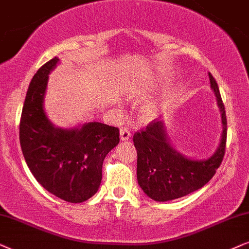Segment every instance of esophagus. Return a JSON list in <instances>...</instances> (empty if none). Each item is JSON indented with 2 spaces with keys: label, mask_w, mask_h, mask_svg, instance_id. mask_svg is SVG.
<instances>
[{
  "label": "esophagus",
  "mask_w": 249,
  "mask_h": 249,
  "mask_svg": "<svg viewBox=\"0 0 249 249\" xmlns=\"http://www.w3.org/2000/svg\"><path fill=\"white\" fill-rule=\"evenodd\" d=\"M131 138V131L127 127H122L121 128V140L126 141Z\"/></svg>",
  "instance_id": "esophagus-1"
}]
</instances>
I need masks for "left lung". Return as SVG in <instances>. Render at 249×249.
<instances>
[{"instance_id":"1","label":"left lung","mask_w":249,"mask_h":249,"mask_svg":"<svg viewBox=\"0 0 249 249\" xmlns=\"http://www.w3.org/2000/svg\"><path fill=\"white\" fill-rule=\"evenodd\" d=\"M211 88L217 99L222 115L221 143L215 154L205 160L189 159L170 143L164 123L152 121L133 137L138 151V183L148 197L156 201H168L184 197L203 188L223 160L227 144V115L215 78L208 72Z\"/></svg>"}]
</instances>
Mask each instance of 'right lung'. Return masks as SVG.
Wrapping results in <instances>:
<instances>
[{
  "label": "right lung",
  "instance_id": "add662e5",
  "mask_svg": "<svg viewBox=\"0 0 249 249\" xmlns=\"http://www.w3.org/2000/svg\"><path fill=\"white\" fill-rule=\"evenodd\" d=\"M54 57L32 78L22 107L19 140L27 166L50 194L68 203H83L100 187L105 157L119 142V128L98 122L65 130L53 126L43 101Z\"/></svg>",
  "mask_w": 249,
  "mask_h": 249
}]
</instances>
